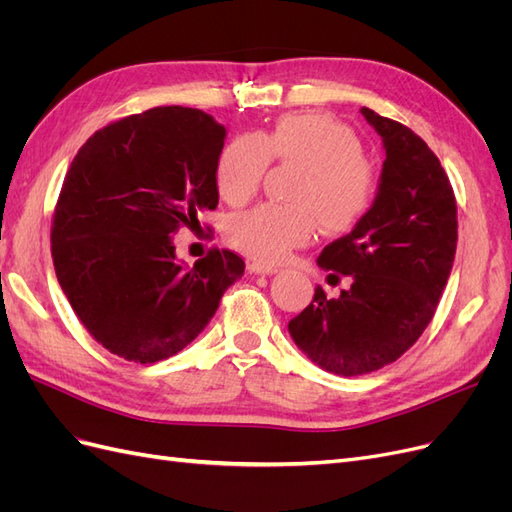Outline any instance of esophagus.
<instances>
[{"label":"esophagus","mask_w":512,"mask_h":512,"mask_svg":"<svg viewBox=\"0 0 512 512\" xmlns=\"http://www.w3.org/2000/svg\"><path fill=\"white\" fill-rule=\"evenodd\" d=\"M247 271L256 273V275H275L280 269L265 265V262H260V260H247Z\"/></svg>","instance_id":"1"}]
</instances>
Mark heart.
I'll return each instance as SVG.
<instances>
[{
    "mask_svg": "<svg viewBox=\"0 0 512 512\" xmlns=\"http://www.w3.org/2000/svg\"><path fill=\"white\" fill-rule=\"evenodd\" d=\"M271 160L303 168L290 194L292 205L262 203L237 213L228 241L262 262H282L312 241L318 224L342 235L369 213L376 173L363 158L356 134L329 115L297 113L277 119L258 134L235 136L215 162V188L228 205L250 200Z\"/></svg>",
    "mask_w": 512,
    "mask_h": 512,
    "instance_id": "obj_1",
    "label": "heart"
}]
</instances>
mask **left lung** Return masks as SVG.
Masks as SVG:
<instances>
[{
    "label": "left lung",
    "instance_id": "8db88e82",
    "mask_svg": "<svg viewBox=\"0 0 512 512\" xmlns=\"http://www.w3.org/2000/svg\"><path fill=\"white\" fill-rule=\"evenodd\" d=\"M361 113L386 151L378 194L361 224L318 258L333 277H350V286L337 299L318 286L288 322L294 344L344 378L397 361L421 337L457 250V203L436 153L399 121L365 106Z\"/></svg>",
    "mask_w": 512,
    "mask_h": 512
}]
</instances>
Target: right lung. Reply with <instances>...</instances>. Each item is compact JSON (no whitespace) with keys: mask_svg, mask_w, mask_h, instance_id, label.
<instances>
[{"mask_svg":"<svg viewBox=\"0 0 512 512\" xmlns=\"http://www.w3.org/2000/svg\"><path fill=\"white\" fill-rule=\"evenodd\" d=\"M224 138L198 108L158 106L98 130L68 168L51 228L57 282L91 337L121 359L181 352L245 271L228 250L188 267L173 243L218 207Z\"/></svg>","mask_w":512,"mask_h":512,"instance_id":"1","label":"right lung"}]
</instances>
